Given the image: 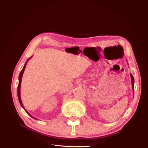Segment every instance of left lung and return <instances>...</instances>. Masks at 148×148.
Listing matches in <instances>:
<instances>
[{"label": "left lung", "mask_w": 148, "mask_h": 148, "mask_svg": "<svg viewBox=\"0 0 148 148\" xmlns=\"http://www.w3.org/2000/svg\"><path fill=\"white\" fill-rule=\"evenodd\" d=\"M131 79H132V89H133V96H134V78L132 74H130Z\"/></svg>", "instance_id": "1"}]
</instances>
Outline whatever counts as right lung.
<instances>
[{
	"instance_id": "right-lung-1",
	"label": "right lung",
	"mask_w": 148,
	"mask_h": 148,
	"mask_svg": "<svg viewBox=\"0 0 148 148\" xmlns=\"http://www.w3.org/2000/svg\"><path fill=\"white\" fill-rule=\"evenodd\" d=\"M32 57H31L29 59H28V60H27V61L26 62V63H25V65H24V66H23V69H22V70L21 71V72H20V75H19V83H18V89H17V94H18V100H19V102H20V105H21V106L23 107V108L25 109V110L26 112H27V114L29 115H30L31 117L32 118H33V119H35L34 117H33L32 115H31L26 110V109H25V107H23V104H22V102H21V97H20V87H21V78H22V76H23V72H24V71H25V67H26V64H27V63H28V60L31 59V58Z\"/></svg>"
}]
</instances>
